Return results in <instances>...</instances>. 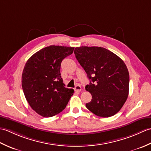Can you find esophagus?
<instances>
[{"label":"esophagus","mask_w":151,"mask_h":151,"mask_svg":"<svg viewBox=\"0 0 151 151\" xmlns=\"http://www.w3.org/2000/svg\"><path fill=\"white\" fill-rule=\"evenodd\" d=\"M75 90L76 91H81V86H80V85H76V86H75Z\"/></svg>","instance_id":"esophagus-1"}]
</instances>
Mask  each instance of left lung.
Segmentation results:
<instances>
[{
	"mask_svg": "<svg viewBox=\"0 0 151 151\" xmlns=\"http://www.w3.org/2000/svg\"><path fill=\"white\" fill-rule=\"evenodd\" d=\"M74 53L91 80L86 89L92 99L86 104V108L102 117L116 114L126 102L129 91V73L123 61L100 47H76Z\"/></svg>",
	"mask_w": 151,
	"mask_h": 151,
	"instance_id": "8db88e82",
	"label": "left lung"
}]
</instances>
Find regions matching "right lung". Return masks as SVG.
Returning a JSON list of instances; mask_svg holds the SVG:
<instances>
[{
	"label": "right lung",
	"instance_id": "add662e5",
	"mask_svg": "<svg viewBox=\"0 0 151 151\" xmlns=\"http://www.w3.org/2000/svg\"><path fill=\"white\" fill-rule=\"evenodd\" d=\"M75 48L50 45L33 54L25 64L22 74V88L30 107L45 117L62 111L74 93L65 87L61 77L62 60Z\"/></svg>",
	"mask_w": 151,
	"mask_h": 151
}]
</instances>
